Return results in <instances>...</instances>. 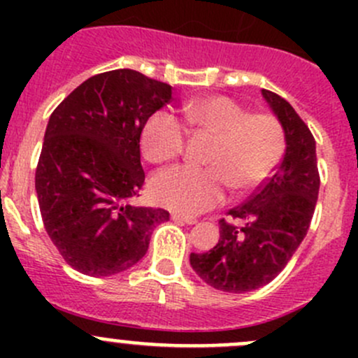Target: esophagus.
I'll return each instance as SVG.
<instances>
[{
    "label": "esophagus",
    "mask_w": 358,
    "mask_h": 358,
    "mask_svg": "<svg viewBox=\"0 0 358 358\" xmlns=\"http://www.w3.org/2000/svg\"><path fill=\"white\" fill-rule=\"evenodd\" d=\"M171 220L178 223H187V225H194V223H197V220L194 218V216H183V215H178V213H173Z\"/></svg>",
    "instance_id": "esophagus-1"
}]
</instances>
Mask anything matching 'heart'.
Masks as SVG:
<instances>
[{"label": "heart", "mask_w": 358, "mask_h": 358, "mask_svg": "<svg viewBox=\"0 0 358 358\" xmlns=\"http://www.w3.org/2000/svg\"><path fill=\"white\" fill-rule=\"evenodd\" d=\"M189 131L213 136L206 156L208 169L175 166L157 173L152 196L161 206L183 213L211 209L225 199L227 185L237 194L258 189L270 178L286 150L279 119L266 112L251 114L230 96L194 99L183 106ZM187 131L173 114L159 110L142 129V150L150 162H168L185 150Z\"/></svg>", "instance_id": "obj_1"}]
</instances>
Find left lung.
I'll list each match as a JSON object with an SVG mask.
<instances>
[{"label":"left lung","mask_w":358,"mask_h":358,"mask_svg":"<svg viewBox=\"0 0 358 358\" xmlns=\"http://www.w3.org/2000/svg\"><path fill=\"white\" fill-rule=\"evenodd\" d=\"M286 133V154L273 175L246 202L220 220V241L208 252H192L190 265L208 286L246 292L275 279L308 232L320 176L315 138L291 103L262 90Z\"/></svg>","instance_id":"8db88e82"}]
</instances>
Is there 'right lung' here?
Masks as SVG:
<instances>
[{
	"mask_svg": "<svg viewBox=\"0 0 358 358\" xmlns=\"http://www.w3.org/2000/svg\"><path fill=\"white\" fill-rule=\"evenodd\" d=\"M171 86L131 69L92 76L50 115L36 168L45 230L78 272L109 277L138 263L166 209L129 199L145 182L140 136Z\"/></svg>",
	"mask_w": 358,
	"mask_h": 358,
	"instance_id": "add662e5",
	"label": "right lung"
}]
</instances>
